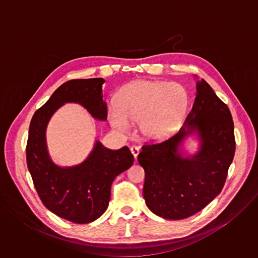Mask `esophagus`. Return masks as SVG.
Wrapping results in <instances>:
<instances>
[{
  "mask_svg": "<svg viewBox=\"0 0 258 258\" xmlns=\"http://www.w3.org/2000/svg\"><path fill=\"white\" fill-rule=\"evenodd\" d=\"M131 152L134 155L135 159H137V157H138V155L140 153V148H139V147H137V146H132L131 147Z\"/></svg>",
  "mask_w": 258,
  "mask_h": 258,
  "instance_id": "1",
  "label": "esophagus"
}]
</instances>
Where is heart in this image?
Segmentation results:
<instances>
[{
    "label": "heart",
    "mask_w": 258,
    "mask_h": 258,
    "mask_svg": "<svg viewBox=\"0 0 258 258\" xmlns=\"http://www.w3.org/2000/svg\"><path fill=\"white\" fill-rule=\"evenodd\" d=\"M187 92L176 83L136 81L120 89L115 106L108 109V120L116 131L127 134L140 120L144 139L158 142L179 124L187 107Z\"/></svg>",
    "instance_id": "heart-1"
}]
</instances>
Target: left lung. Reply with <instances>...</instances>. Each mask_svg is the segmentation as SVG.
<instances>
[{"instance_id": "8db88e82", "label": "left lung", "mask_w": 258, "mask_h": 258, "mask_svg": "<svg viewBox=\"0 0 258 258\" xmlns=\"http://www.w3.org/2000/svg\"><path fill=\"white\" fill-rule=\"evenodd\" d=\"M179 132L165 142L144 145L138 161L145 170L143 196L148 208L166 219L187 218L222 192L236 149L229 107L204 81ZM196 134L200 149L183 157L180 146Z\"/></svg>"}]
</instances>
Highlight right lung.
<instances>
[{"instance_id": "add662e5", "label": "right lung", "mask_w": 258, "mask_h": 258, "mask_svg": "<svg viewBox=\"0 0 258 258\" xmlns=\"http://www.w3.org/2000/svg\"><path fill=\"white\" fill-rule=\"evenodd\" d=\"M101 78L72 80L60 86L32 116L26 146V162L43 204L56 215L76 224H89L107 209L114 178L128 169L134 156L126 146L110 150L96 141L87 159L61 167L50 157L46 131L52 115L65 103H78L98 120L107 119Z\"/></svg>"}]
</instances>
